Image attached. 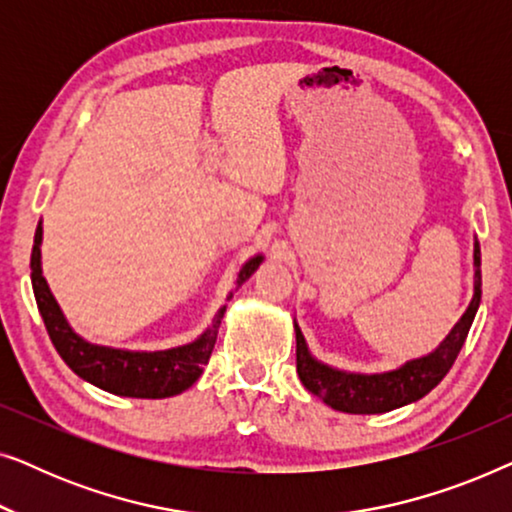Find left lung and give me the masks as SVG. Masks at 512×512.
<instances>
[{
	"label": "left lung",
	"instance_id": "8db88e82",
	"mask_svg": "<svg viewBox=\"0 0 512 512\" xmlns=\"http://www.w3.org/2000/svg\"><path fill=\"white\" fill-rule=\"evenodd\" d=\"M473 268V298L466 312L461 314V319L447 333V338L431 354L403 363L401 368L389 370V373L363 375L326 366V363L317 361L310 354L298 324H293V328H296V370L300 382L305 384L307 391H312L326 405H331L333 410L349 412V415H382V412L419 401L450 373L452 363L457 361L466 335L471 331L475 312L480 307L482 272L478 240H475L473 247Z\"/></svg>",
	"mask_w": 512,
	"mask_h": 512
}]
</instances>
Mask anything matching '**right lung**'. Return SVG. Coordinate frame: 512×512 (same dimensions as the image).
<instances>
[{"mask_svg":"<svg viewBox=\"0 0 512 512\" xmlns=\"http://www.w3.org/2000/svg\"><path fill=\"white\" fill-rule=\"evenodd\" d=\"M41 235H44V228H41L39 221L30 258L34 298H37L39 314L44 319L48 335H51L53 347L58 349L62 361L81 380L95 384V387L109 391V394L130 398L177 396L198 380L202 368L207 366L209 356H212L226 305L216 312L212 326L198 340L188 342V345L163 349V352H128V349L90 345L67 324L65 314H62L60 305L55 303L53 293L48 289L44 275H41ZM261 263V254L249 258L242 265V270L237 272L235 284L242 286L247 282ZM230 298H233V293H228V300Z\"/></svg>","mask_w":512,"mask_h":512,"instance_id":"add662e5","label":"right lung"}]
</instances>
